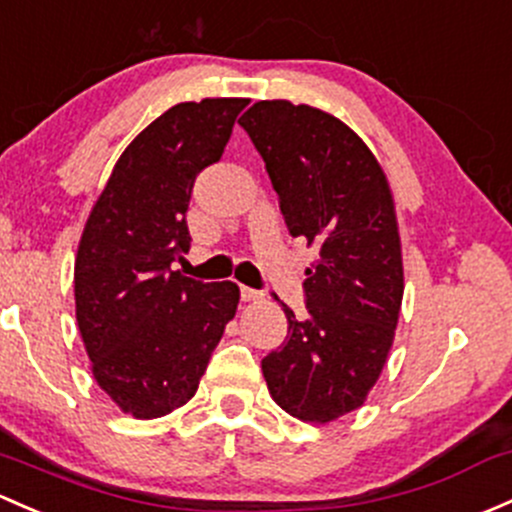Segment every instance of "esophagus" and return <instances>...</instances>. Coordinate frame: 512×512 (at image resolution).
Here are the masks:
<instances>
[{"mask_svg":"<svg viewBox=\"0 0 512 512\" xmlns=\"http://www.w3.org/2000/svg\"><path fill=\"white\" fill-rule=\"evenodd\" d=\"M240 297H242V301H260L262 292H257V289H250V287H242Z\"/></svg>","mask_w":512,"mask_h":512,"instance_id":"1","label":"esophagus"}]
</instances>
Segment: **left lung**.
<instances>
[{
  "label": "left lung",
  "mask_w": 512,
  "mask_h": 512,
  "mask_svg": "<svg viewBox=\"0 0 512 512\" xmlns=\"http://www.w3.org/2000/svg\"><path fill=\"white\" fill-rule=\"evenodd\" d=\"M238 122L265 159L289 233L319 250L306 316L284 306L287 341L262 375L284 412L328 424L363 407L395 341L405 292L395 198L368 144L319 107L260 100Z\"/></svg>",
  "instance_id": "obj_1"
}]
</instances>
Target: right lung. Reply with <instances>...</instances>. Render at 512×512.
Instances as JSON below:
<instances>
[{"mask_svg": "<svg viewBox=\"0 0 512 512\" xmlns=\"http://www.w3.org/2000/svg\"><path fill=\"white\" fill-rule=\"evenodd\" d=\"M245 98L179 102L117 159L75 255V319L100 390L134 419H157L196 395L225 324L233 282L171 270L188 252L193 181L223 157Z\"/></svg>", "mask_w": 512, "mask_h": 512, "instance_id": "obj_1", "label": "right lung"}]
</instances>
